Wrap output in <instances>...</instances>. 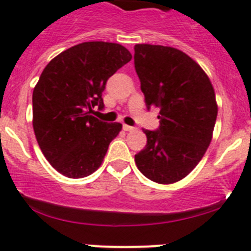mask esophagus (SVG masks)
<instances>
[{
	"mask_svg": "<svg viewBox=\"0 0 251 251\" xmlns=\"http://www.w3.org/2000/svg\"><path fill=\"white\" fill-rule=\"evenodd\" d=\"M123 129L127 130V132H132V130H134L136 128L132 127V126H127V124H123Z\"/></svg>",
	"mask_w": 251,
	"mask_h": 251,
	"instance_id": "34e87169",
	"label": "esophagus"
}]
</instances>
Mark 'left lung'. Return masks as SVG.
Returning a JSON list of instances; mask_svg holds the SVG:
<instances>
[{"label":"left lung","instance_id":"1","mask_svg":"<svg viewBox=\"0 0 251 251\" xmlns=\"http://www.w3.org/2000/svg\"><path fill=\"white\" fill-rule=\"evenodd\" d=\"M134 68L148 109H160V126L144 129L148 144L134 160L151 181L175 183L199 164L212 141L214 90L200 65L173 47L136 45Z\"/></svg>","mask_w":251,"mask_h":251}]
</instances>
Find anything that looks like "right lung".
I'll return each instance as SVG.
<instances>
[{
    "instance_id": "1",
    "label": "right lung",
    "mask_w": 251,
    "mask_h": 251,
    "mask_svg": "<svg viewBox=\"0 0 251 251\" xmlns=\"http://www.w3.org/2000/svg\"><path fill=\"white\" fill-rule=\"evenodd\" d=\"M126 47L83 42L47 64L33 90V129L45 158L65 177L83 178L102 163L121 123L92 115L103 109L107 79L130 61Z\"/></svg>"
}]
</instances>
